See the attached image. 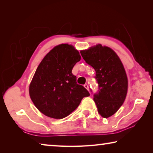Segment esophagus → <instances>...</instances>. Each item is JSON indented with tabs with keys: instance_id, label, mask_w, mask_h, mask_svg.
I'll list each match as a JSON object with an SVG mask.
<instances>
[{
	"instance_id": "34e87169",
	"label": "esophagus",
	"mask_w": 153,
	"mask_h": 153,
	"mask_svg": "<svg viewBox=\"0 0 153 153\" xmlns=\"http://www.w3.org/2000/svg\"><path fill=\"white\" fill-rule=\"evenodd\" d=\"M84 88H86V89H87L88 90V85L87 84H84Z\"/></svg>"
}]
</instances>
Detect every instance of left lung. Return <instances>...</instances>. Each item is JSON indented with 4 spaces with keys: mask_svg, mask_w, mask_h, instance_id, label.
<instances>
[{
    "mask_svg": "<svg viewBox=\"0 0 153 153\" xmlns=\"http://www.w3.org/2000/svg\"><path fill=\"white\" fill-rule=\"evenodd\" d=\"M80 53L96 71L98 91L94 94V100L98 112L102 117H109L123 105L128 92V77L123 64L115 51L100 44Z\"/></svg>",
    "mask_w": 153,
    "mask_h": 153,
    "instance_id": "8db88e82",
    "label": "left lung"
}]
</instances>
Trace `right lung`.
<instances>
[{"label":"right lung","instance_id":"right-lung-1","mask_svg":"<svg viewBox=\"0 0 153 153\" xmlns=\"http://www.w3.org/2000/svg\"><path fill=\"white\" fill-rule=\"evenodd\" d=\"M81 56L74 46L61 44L47 53L40 62L29 87L31 100L47 117L63 119L89 97L88 91L76 82L72 69Z\"/></svg>","mask_w":153,"mask_h":153}]
</instances>
